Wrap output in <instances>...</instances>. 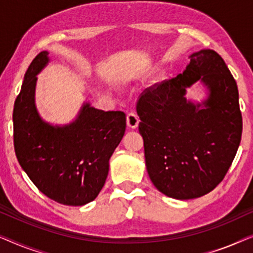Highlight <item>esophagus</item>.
I'll return each instance as SVG.
<instances>
[{"label":"esophagus","mask_w":253,"mask_h":253,"mask_svg":"<svg viewBox=\"0 0 253 253\" xmlns=\"http://www.w3.org/2000/svg\"><path fill=\"white\" fill-rule=\"evenodd\" d=\"M126 124L127 126L131 127V129H136L139 124V117L137 116V114L134 113H129L126 116Z\"/></svg>","instance_id":"1"}]
</instances>
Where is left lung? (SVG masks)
<instances>
[{"label":"left lung","instance_id":"8db88e82","mask_svg":"<svg viewBox=\"0 0 253 253\" xmlns=\"http://www.w3.org/2000/svg\"><path fill=\"white\" fill-rule=\"evenodd\" d=\"M189 58L183 74L147 88L137 102L148 176L179 200L206 195L222 181L243 126L237 84L222 57L202 49ZM196 82L206 89L202 102L186 98Z\"/></svg>","mask_w":253,"mask_h":253}]
</instances>
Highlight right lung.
<instances>
[{
	"label": "right lung",
	"instance_id": "obj_1",
	"mask_svg": "<svg viewBox=\"0 0 253 253\" xmlns=\"http://www.w3.org/2000/svg\"><path fill=\"white\" fill-rule=\"evenodd\" d=\"M48 51L27 69L13 107V145L23 170L48 198L83 206L98 197L109 171V159L126 132L123 112H105L85 101L68 124H51L36 106L37 76L50 62Z\"/></svg>",
	"mask_w": 253,
	"mask_h": 253
}]
</instances>
